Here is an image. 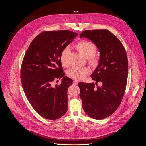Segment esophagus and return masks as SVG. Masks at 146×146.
I'll return each mask as SVG.
<instances>
[{"label":"esophagus","instance_id":"esophagus-1","mask_svg":"<svg viewBox=\"0 0 146 146\" xmlns=\"http://www.w3.org/2000/svg\"><path fill=\"white\" fill-rule=\"evenodd\" d=\"M78 83V81H77V80H74V81H73V84H74V85H77Z\"/></svg>","mask_w":146,"mask_h":146}]
</instances>
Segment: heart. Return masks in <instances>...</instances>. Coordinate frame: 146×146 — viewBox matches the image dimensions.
Wrapping results in <instances>:
<instances>
[{
    "label": "heart",
    "instance_id": "obj_1",
    "mask_svg": "<svg viewBox=\"0 0 146 146\" xmlns=\"http://www.w3.org/2000/svg\"><path fill=\"white\" fill-rule=\"evenodd\" d=\"M77 50L85 57L88 58L89 62L93 66H97L99 62V57L94 54L96 50L95 44L88 40H81L76 45ZM70 48L66 46L63 48L60 54V61L62 65L64 66H68L69 64L68 61V56L70 53ZM89 69L86 67L74 66L70 69L67 75L70 78L74 80H80L84 79L89 73Z\"/></svg>",
    "mask_w": 146,
    "mask_h": 146
}]
</instances>
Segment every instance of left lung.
<instances>
[{
  "label": "left lung",
  "mask_w": 146,
  "mask_h": 146,
  "mask_svg": "<svg viewBox=\"0 0 146 146\" xmlns=\"http://www.w3.org/2000/svg\"><path fill=\"white\" fill-rule=\"evenodd\" d=\"M90 40L100 52L99 62L91 74L94 83L80 82L82 108L89 117L102 120L112 115L120 106L125 92L128 64L125 48L120 40L107 30H85L80 38Z\"/></svg>",
  "instance_id": "left-lung-1"
}]
</instances>
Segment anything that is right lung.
Wrapping results in <instances>:
<instances>
[{
	"label": "right lung",
	"mask_w": 146,
	"mask_h": 146,
	"mask_svg": "<svg viewBox=\"0 0 146 146\" xmlns=\"http://www.w3.org/2000/svg\"><path fill=\"white\" fill-rule=\"evenodd\" d=\"M77 35L69 30L42 32L24 56L21 70L24 92L34 110L46 119L56 120L67 112V92L73 80L65 76L60 54ZM61 78V84L53 87L51 82Z\"/></svg>",
	"instance_id": "add662e5"
}]
</instances>
